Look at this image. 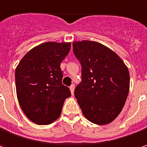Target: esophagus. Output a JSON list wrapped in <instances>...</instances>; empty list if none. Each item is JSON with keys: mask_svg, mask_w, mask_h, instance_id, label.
<instances>
[{"mask_svg": "<svg viewBox=\"0 0 147 147\" xmlns=\"http://www.w3.org/2000/svg\"><path fill=\"white\" fill-rule=\"evenodd\" d=\"M70 90H71V94H73L74 90H75V85H71V86H70Z\"/></svg>", "mask_w": 147, "mask_h": 147, "instance_id": "1", "label": "esophagus"}]
</instances>
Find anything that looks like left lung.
<instances>
[{"label": "left lung", "instance_id": "left-lung-1", "mask_svg": "<svg viewBox=\"0 0 147 147\" xmlns=\"http://www.w3.org/2000/svg\"><path fill=\"white\" fill-rule=\"evenodd\" d=\"M72 45L82 67L81 82L75 89L81 111L93 123H110L122 111L127 98L128 69L113 51L98 42L84 40Z\"/></svg>", "mask_w": 147, "mask_h": 147}]
</instances>
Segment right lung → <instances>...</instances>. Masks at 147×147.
Listing matches in <instances>:
<instances>
[{
    "instance_id": "obj_1",
    "label": "right lung",
    "mask_w": 147,
    "mask_h": 147,
    "mask_svg": "<svg viewBox=\"0 0 147 147\" xmlns=\"http://www.w3.org/2000/svg\"><path fill=\"white\" fill-rule=\"evenodd\" d=\"M71 42H43L29 50L16 69V94L23 112L38 125L52 123L60 117L65 99L71 96L62 85L61 62Z\"/></svg>"
}]
</instances>
